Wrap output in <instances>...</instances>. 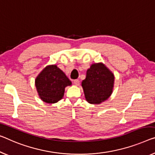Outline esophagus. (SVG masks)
I'll use <instances>...</instances> for the list:
<instances>
[{"label": "esophagus", "instance_id": "obj_1", "mask_svg": "<svg viewBox=\"0 0 155 155\" xmlns=\"http://www.w3.org/2000/svg\"><path fill=\"white\" fill-rule=\"evenodd\" d=\"M74 84L76 85H79V84H80V81L78 80V79L74 80Z\"/></svg>", "mask_w": 155, "mask_h": 155}]
</instances>
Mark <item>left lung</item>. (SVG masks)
I'll use <instances>...</instances> for the list:
<instances>
[{
  "label": "left lung",
  "instance_id": "1",
  "mask_svg": "<svg viewBox=\"0 0 155 155\" xmlns=\"http://www.w3.org/2000/svg\"><path fill=\"white\" fill-rule=\"evenodd\" d=\"M114 75L102 63L92 64L82 81L85 97L90 104H99L109 97L113 92Z\"/></svg>",
  "mask_w": 155,
  "mask_h": 155
}]
</instances>
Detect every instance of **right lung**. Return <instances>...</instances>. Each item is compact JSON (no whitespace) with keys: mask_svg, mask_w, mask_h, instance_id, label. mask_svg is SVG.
Masks as SVG:
<instances>
[{"mask_svg":"<svg viewBox=\"0 0 155 155\" xmlns=\"http://www.w3.org/2000/svg\"><path fill=\"white\" fill-rule=\"evenodd\" d=\"M70 80L56 65L47 66L35 79V86L41 100L54 104L63 98L64 88Z\"/></svg>","mask_w":155,"mask_h":155,"instance_id":"add662e5","label":"right lung"}]
</instances>
